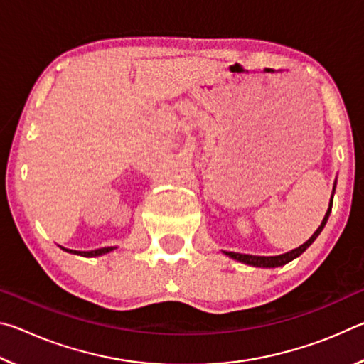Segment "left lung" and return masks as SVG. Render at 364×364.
Segmentation results:
<instances>
[{"label":"left lung","mask_w":364,"mask_h":364,"mask_svg":"<svg viewBox=\"0 0 364 364\" xmlns=\"http://www.w3.org/2000/svg\"><path fill=\"white\" fill-rule=\"evenodd\" d=\"M336 184L337 180L334 181V186H332V194H331V200H329V207H328V212H326L324 218L321 221V225L318 226V230L311 234V237L308 239L306 242H304L301 245H299L297 249H292L286 252V254H281V255H274V257H260V255H249V254H236V252H223L225 255H228L232 260L236 262H241L244 264H250V267H255V268H278V267H284L286 263L292 262L294 258H297L299 255L304 254V252L310 247V245L315 242V239L321 234L323 228L328 223V218L331 215L332 210V200H334V193H336Z\"/></svg>","instance_id":"obj_1"}]
</instances>
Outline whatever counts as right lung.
I'll return each instance as SVG.
<instances>
[{
  "instance_id": "add662e5",
  "label": "right lung",
  "mask_w": 364,
  "mask_h": 364,
  "mask_svg": "<svg viewBox=\"0 0 364 364\" xmlns=\"http://www.w3.org/2000/svg\"><path fill=\"white\" fill-rule=\"evenodd\" d=\"M60 249L69 252V254L73 255H82V257H101V255H106L109 252H112L115 247H101V249H95V250H72V249H65L63 245H59Z\"/></svg>"
}]
</instances>
